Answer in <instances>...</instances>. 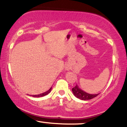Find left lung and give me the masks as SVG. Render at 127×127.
<instances>
[{
	"label": "left lung",
	"mask_w": 127,
	"mask_h": 127,
	"mask_svg": "<svg viewBox=\"0 0 127 127\" xmlns=\"http://www.w3.org/2000/svg\"><path fill=\"white\" fill-rule=\"evenodd\" d=\"M72 91L74 95H75V96H76L77 98L83 100H91V99L94 98V97H97V96L98 95V94H88V93H85V91H82L81 89L79 88L78 86L77 85L72 88Z\"/></svg>",
	"instance_id": "1"
}]
</instances>
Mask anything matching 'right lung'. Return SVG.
Masks as SVG:
<instances>
[{"label":"right lung","instance_id":"obj_1","mask_svg":"<svg viewBox=\"0 0 127 127\" xmlns=\"http://www.w3.org/2000/svg\"><path fill=\"white\" fill-rule=\"evenodd\" d=\"M51 90H52V88H51L49 90H48L47 91L45 92V93H42V94H38V95H33V97H43V96H45V95H47V94H48L49 93L51 92Z\"/></svg>","mask_w":127,"mask_h":127}]
</instances>
